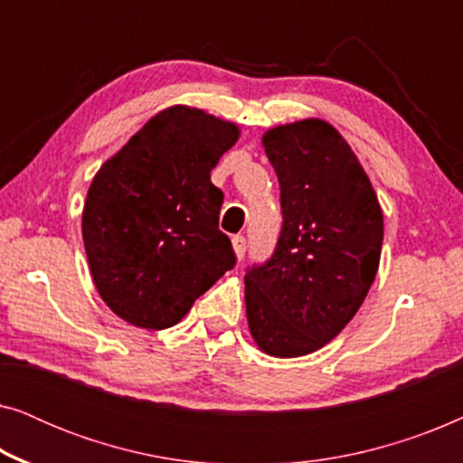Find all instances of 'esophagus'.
Wrapping results in <instances>:
<instances>
[{"instance_id": "esophagus-1", "label": "esophagus", "mask_w": 463, "mask_h": 463, "mask_svg": "<svg viewBox=\"0 0 463 463\" xmlns=\"http://www.w3.org/2000/svg\"><path fill=\"white\" fill-rule=\"evenodd\" d=\"M232 246H233V252H236V257L242 259L244 252H246V238L244 236H233Z\"/></svg>"}]
</instances>
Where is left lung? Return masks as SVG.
<instances>
[{
	"mask_svg": "<svg viewBox=\"0 0 463 463\" xmlns=\"http://www.w3.org/2000/svg\"><path fill=\"white\" fill-rule=\"evenodd\" d=\"M263 147L280 183L274 255L244 276L246 318L265 354L320 350L356 316L383 242L377 194L345 138L325 119L276 126Z\"/></svg>",
	"mask_w": 463,
	"mask_h": 463,
	"instance_id": "left-lung-1",
	"label": "left lung"
}]
</instances>
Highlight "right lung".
Wrapping results in <instances>:
<instances>
[{
	"label": "right lung",
	"instance_id": "obj_1",
	"mask_svg": "<svg viewBox=\"0 0 463 463\" xmlns=\"http://www.w3.org/2000/svg\"><path fill=\"white\" fill-rule=\"evenodd\" d=\"M240 128L187 105L149 119L88 189L81 236L99 295L130 325L175 326L236 265L211 183Z\"/></svg>",
	"mask_w": 463,
	"mask_h": 463
}]
</instances>
